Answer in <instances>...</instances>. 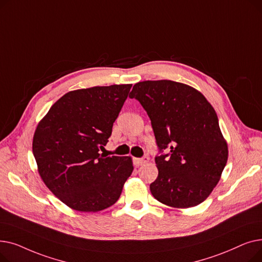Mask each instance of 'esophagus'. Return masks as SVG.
<instances>
[{
    "label": "esophagus",
    "instance_id": "obj_1",
    "mask_svg": "<svg viewBox=\"0 0 262 262\" xmlns=\"http://www.w3.org/2000/svg\"><path fill=\"white\" fill-rule=\"evenodd\" d=\"M148 160H149L148 156H143L142 158H135L134 159V161H135V163L137 164V166H141V164L146 163Z\"/></svg>",
    "mask_w": 262,
    "mask_h": 262
}]
</instances>
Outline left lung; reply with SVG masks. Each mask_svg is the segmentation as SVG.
Returning <instances> with one entry per match:
<instances>
[{"label": "left lung", "mask_w": 262, "mask_h": 262, "mask_svg": "<svg viewBox=\"0 0 262 262\" xmlns=\"http://www.w3.org/2000/svg\"><path fill=\"white\" fill-rule=\"evenodd\" d=\"M130 99L149 117L161 155L155 157L158 176L149 185L153 196L174 208L193 207L209 196L228 158L217 116L205 96L173 80L137 82ZM170 149L169 155H162Z\"/></svg>", "instance_id": "left-lung-1"}]
</instances>
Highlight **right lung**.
Masks as SVG:
<instances>
[{"label":"right lung","instance_id":"add662e5","mask_svg":"<svg viewBox=\"0 0 262 262\" xmlns=\"http://www.w3.org/2000/svg\"><path fill=\"white\" fill-rule=\"evenodd\" d=\"M132 85L66 93L36 128L33 154L46 186L69 207L98 212L114 205L134 167L128 156H103Z\"/></svg>","mask_w":262,"mask_h":262}]
</instances>
